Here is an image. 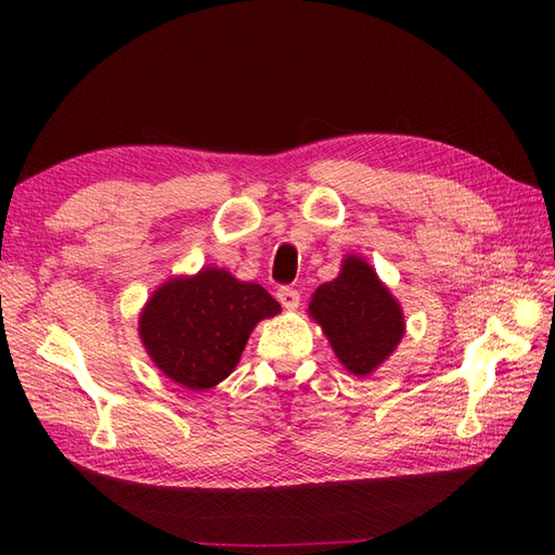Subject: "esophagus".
Segmentation results:
<instances>
[{"label":"esophagus","mask_w":555,"mask_h":555,"mask_svg":"<svg viewBox=\"0 0 555 555\" xmlns=\"http://www.w3.org/2000/svg\"><path fill=\"white\" fill-rule=\"evenodd\" d=\"M276 300L284 305L286 310H296L300 305V293L296 288H291V286H281L276 291Z\"/></svg>","instance_id":"esophagus-1"}]
</instances>
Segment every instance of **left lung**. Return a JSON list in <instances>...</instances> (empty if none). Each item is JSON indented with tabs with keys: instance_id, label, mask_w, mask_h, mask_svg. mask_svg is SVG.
Segmentation results:
<instances>
[{
	"instance_id": "left-lung-1",
	"label": "left lung",
	"mask_w": 555,
	"mask_h": 555,
	"mask_svg": "<svg viewBox=\"0 0 555 555\" xmlns=\"http://www.w3.org/2000/svg\"><path fill=\"white\" fill-rule=\"evenodd\" d=\"M308 312L324 328L340 364L356 376L372 374L405 334L400 305L358 255H348L340 274L314 291Z\"/></svg>"
}]
</instances>
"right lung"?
Wrapping results in <instances>:
<instances>
[{"instance_id":"right-lung-1","label":"right lung","mask_w":555,"mask_h":555,"mask_svg":"<svg viewBox=\"0 0 555 555\" xmlns=\"http://www.w3.org/2000/svg\"><path fill=\"white\" fill-rule=\"evenodd\" d=\"M281 305L253 281L207 267L159 286L140 312L138 332L152 362L191 391H205L235 370L257 322Z\"/></svg>"}]
</instances>
